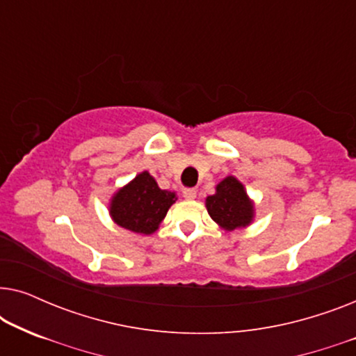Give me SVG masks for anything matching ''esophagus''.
<instances>
[{
  "label": "esophagus",
  "mask_w": 356,
  "mask_h": 356,
  "mask_svg": "<svg viewBox=\"0 0 356 356\" xmlns=\"http://www.w3.org/2000/svg\"><path fill=\"white\" fill-rule=\"evenodd\" d=\"M196 194H197V191L194 188H186L183 191V196L186 197V199H189V201H193V199H196Z\"/></svg>",
  "instance_id": "1"
}]
</instances>
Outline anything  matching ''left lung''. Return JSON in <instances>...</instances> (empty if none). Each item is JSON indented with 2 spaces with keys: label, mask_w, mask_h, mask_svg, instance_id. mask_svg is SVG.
Masks as SVG:
<instances>
[{
  "label": "left lung",
  "mask_w": 356,
  "mask_h": 356,
  "mask_svg": "<svg viewBox=\"0 0 356 356\" xmlns=\"http://www.w3.org/2000/svg\"><path fill=\"white\" fill-rule=\"evenodd\" d=\"M206 207L212 220L225 232L246 228L254 220V202L240 179L232 175L217 184L212 196L206 197Z\"/></svg>",
  "instance_id": "1"
}]
</instances>
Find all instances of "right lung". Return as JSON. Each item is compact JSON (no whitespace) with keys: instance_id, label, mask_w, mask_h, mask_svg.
<instances>
[{"instance_id":"right-lung-1","label":"right lung","mask_w":356,"mask_h":356,"mask_svg":"<svg viewBox=\"0 0 356 356\" xmlns=\"http://www.w3.org/2000/svg\"><path fill=\"white\" fill-rule=\"evenodd\" d=\"M177 199V193L160 189L152 175L140 172L111 196L108 212L124 230L152 235Z\"/></svg>"}]
</instances>
